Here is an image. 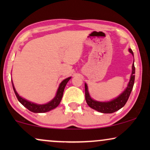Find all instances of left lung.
Listing matches in <instances>:
<instances>
[{"label":"left lung","mask_w":150,"mask_h":150,"mask_svg":"<svg viewBox=\"0 0 150 150\" xmlns=\"http://www.w3.org/2000/svg\"><path fill=\"white\" fill-rule=\"evenodd\" d=\"M129 52L134 57L132 50L130 48L129 49ZM134 74L135 67L134 62H133L132 66V74H131L130 81H129L127 87L120 96H118L117 97L114 98L110 101L108 102H100L91 98L89 95V91H88L87 85L85 83V100L87 104L89 105V107L97 110L98 112H102V113H112V112L120 110L126 104L129 98V96L130 95L131 91H132L133 85H134Z\"/></svg>","instance_id":"left-lung-1"}]
</instances>
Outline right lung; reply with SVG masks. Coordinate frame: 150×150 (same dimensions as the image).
Returning <instances> with one entry per match:
<instances>
[{
  "label": "right lung",
  "instance_id": "obj_1",
  "mask_svg": "<svg viewBox=\"0 0 150 150\" xmlns=\"http://www.w3.org/2000/svg\"><path fill=\"white\" fill-rule=\"evenodd\" d=\"M71 77H69L67 79H65L61 82L59 85V87L57 89L56 96L53 99L50 101L48 103L44 104H38L36 103H33V102L28 101V100L24 99V98H22L21 96H19V94L17 93L16 90L14 87L13 81H11L12 86H13V91L15 92V94L17 97L18 101L23 105L24 107H26L27 109H28L30 111L33 112H36V113H40V112H48L50 110L54 109V108H57L59 106V104H60L62 99L63 91H64V89L66 86L67 82L71 79Z\"/></svg>",
  "mask_w": 150,
  "mask_h": 150
}]
</instances>
